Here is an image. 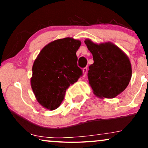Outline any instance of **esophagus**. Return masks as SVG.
<instances>
[{
    "label": "esophagus",
    "mask_w": 148,
    "mask_h": 148,
    "mask_svg": "<svg viewBox=\"0 0 148 148\" xmlns=\"http://www.w3.org/2000/svg\"><path fill=\"white\" fill-rule=\"evenodd\" d=\"M87 71H88L87 68H84L82 69V72H83V74H84V75H86V73H87Z\"/></svg>",
    "instance_id": "34e87169"
}]
</instances>
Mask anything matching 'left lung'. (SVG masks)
<instances>
[{
    "mask_svg": "<svg viewBox=\"0 0 148 148\" xmlns=\"http://www.w3.org/2000/svg\"><path fill=\"white\" fill-rule=\"evenodd\" d=\"M92 55L94 63L89 66L88 83L96 97L114 98L129 85L132 67L127 55L111 42H93L84 41Z\"/></svg>",
    "mask_w": 148,
    "mask_h": 148,
    "instance_id": "left-lung-1",
    "label": "left lung"
}]
</instances>
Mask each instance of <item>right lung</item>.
<instances>
[{
	"label": "right lung",
	"instance_id": "1",
	"mask_svg": "<svg viewBox=\"0 0 148 148\" xmlns=\"http://www.w3.org/2000/svg\"><path fill=\"white\" fill-rule=\"evenodd\" d=\"M80 45V40L71 37L55 40L45 45L35 59L30 84L37 101L44 108L57 109L67 88L82 75L76 54Z\"/></svg>",
	"mask_w": 148,
	"mask_h": 148
}]
</instances>
